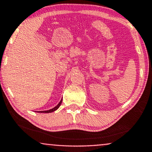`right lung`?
I'll return each instance as SVG.
<instances>
[{
    "mask_svg": "<svg viewBox=\"0 0 152 152\" xmlns=\"http://www.w3.org/2000/svg\"><path fill=\"white\" fill-rule=\"evenodd\" d=\"M61 103H62V100L61 101V102H60L59 104H58L57 106H56V107H54L53 108H52V109H50V110H44V111H40V112H41V113H51V112H53V111H55L56 110H57L58 108H59V106H61Z\"/></svg>",
    "mask_w": 152,
    "mask_h": 152,
    "instance_id": "obj_1",
    "label": "right lung"
}]
</instances>
